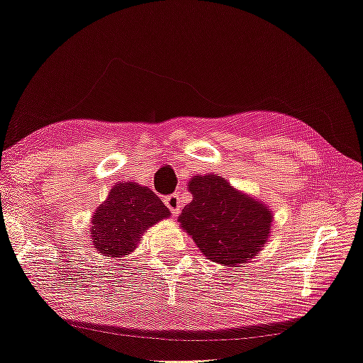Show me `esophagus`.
I'll use <instances>...</instances> for the list:
<instances>
[{
    "label": "esophagus",
    "instance_id": "1",
    "mask_svg": "<svg viewBox=\"0 0 363 363\" xmlns=\"http://www.w3.org/2000/svg\"><path fill=\"white\" fill-rule=\"evenodd\" d=\"M164 203L166 207L171 210V213L177 216L181 213V199H179V194H171V196H167L164 199Z\"/></svg>",
    "mask_w": 363,
    "mask_h": 363
}]
</instances>
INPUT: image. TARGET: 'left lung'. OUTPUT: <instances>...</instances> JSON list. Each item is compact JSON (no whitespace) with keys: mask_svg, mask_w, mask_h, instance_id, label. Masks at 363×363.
<instances>
[{"mask_svg":"<svg viewBox=\"0 0 363 363\" xmlns=\"http://www.w3.org/2000/svg\"><path fill=\"white\" fill-rule=\"evenodd\" d=\"M192 202L177 221L210 261L236 267L267 242L274 215L261 200L238 191L221 176H194Z\"/></svg>","mask_w":363,"mask_h":363,"instance_id":"left-lung-1","label":"left lung"}]
</instances>
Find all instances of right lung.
<instances>
[{
	"instance_id": "1",
	"label": "right lung",
	"mask_w": 363,
	"mask_h": 363,
	"mask_svg": "<svg viewBox=\"0 0 363 363\" xmlns=\"http://www.w3.org/2000/svg\"><path fill=\"white\" fill-rule=\"evenodd\" d=\"M153 191L137 182H118L91 220V241L102 256L123 257L137 247L143 231L169 216Z\"/></svg>"
}]
</instances>
